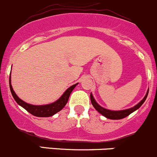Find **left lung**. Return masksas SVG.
Listing matches in <instances>:
<instances>
[{
	"label": "left lung",
	"mask_w": 157,
	"mask_h": 157,
	"mask_svg": "<svg viewBox=\"0 0 157 157\" xmlns=\"http://www.w3.org/2000/svg\"><path fill=\"white\" fill-rule=\"evenodd\" d=\"M149 93V89L147 90L146 95L144 97V99L140 101V102L137 104L136 105H134V107H131V108L128 109H124V110H118V111H113V110H109V109H107L105 108H103L102 106L99 105V104L96 102V101L95 100L94 97H93V94L90 93V99H91V103L92 105H93L96 110L98 112L101 114V115H103L105 118H109V119H113V120H118V119H122V118H125V117L128 116L130 114H131L132 112H134V111L137 110L144 102V101L146 100L147 95H148Z\"/></svg>",
	"instance_id": "8db88e82"
}]
</instances>
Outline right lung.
<instances>
[{
    "label": "right lung",
    "instance_id": "1",
    "mask_svg": "<svg viewBox=\"0 0 157 157\" xmlns=\"http://www.w3.org/2000/svg\"><path fill=\"white\" fill-rule=\"evenodd\" d=\"M9 83H10V89L11 94H12L13 97L15 99L16 102H17L18 105H20V106L23 107V109H26L27 112H29L30 114H32L34 116L37 117H51L52 115H54L55 114H56L57 112H60L67 104V101H68L69 96L71 95V92L73 91L74 88L76 87L78 83H76V84L72 85L71 86H70L68 89L66 90V91L63 93L62 96L56 100L55 102H52V103L47 104V105H32V104H29L27 102H24L23 100H22L21 99L18 97L16 93L14 92L13 89L12 87V85H11V78L10 76V80H9Z\"/></svg>",
    "mask_w": 157,
    "mask_h": 157
}]
</instances>
